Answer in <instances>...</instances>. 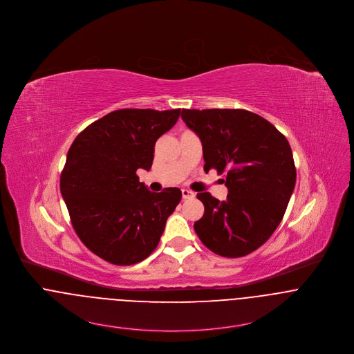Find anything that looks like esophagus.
<instances>
[{
  "mask_svg": "<svg viewBox=\"0 0 354 354\" xmlns=\"http://www.w3.org/2000/svg\"><path fill=\"white\" fill-rule=\"evenodd\" d=\"M181 193H183V198H192V197H194V193L188 191V189H183Z\"/></svg>",
  "mask_w": 354,
  "mask_h": 354,
  "instance_id": "esophagus-1",
  "label": "esophagus"
}]
</instances>
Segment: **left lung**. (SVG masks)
Returning <instances> with one entry per match:
<instances>
[{"instance_id": "left-lung-1", "label": "left lung", "mask_w": 354, "mask_h": 354, "mask_svg": "<svg viewBox=\"0 0 354 354\" xmlns=\"http://www.w3.org/2000/svg\"><path fill=\"white\" fill-rule=\"evenodd\" d=\"M203 145L204 170L225 171V201L197 193L204 215L194 223L215 254L238 258L262 246L280 225L295 189L296 169L287 138L245 109H183Z\"/></svg>"}]
</instances>
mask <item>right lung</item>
<instances>
[{
  "instance_id": "obj_1",
  "label": "right lung",
  "mask_w": 354,
  "mask_h": 354,
  "mask_svg": "<svg viewBox=\"0 0 354 354\" xmlns=\"http://www.w3.org/2000/svg\"><path fill=\"white\" fill-rule=\"evenodd\" d=\"M180 109H119L84 129L68 149L61 193L82 243L113 265L149 257L181 200L178 188L150 192L136 176L150 170L158 138Z\"/></svg>"
}]
</instances>
